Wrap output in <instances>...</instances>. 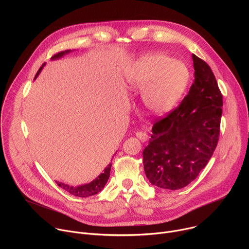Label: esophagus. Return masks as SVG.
<instances>
[{
	"label": "esophagus",
	"mask_w": 249,
	"mask_h": 249,
	"mask_svg": "<svg viewBox=\"0 0 249 249\" xmlns=\"http://www.w3.org/2000/svg\"><path fill=\"white\" fill-rule=\"evenodd\" d=\"M136 137H137L139 140H141L142 142H146V141L149 140L148 134H147L146 132H143V131L137 132V133H136Z\"/></svg>",
	"instance_id": "obj_1"
}]
</instances>
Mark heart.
Segmentation results:
<instances>
[{
    "label": "heart",
    "instance_id": "obj_1",
    "mask_svg": "<svg viewBox=\"0 0 249 249\" xmlns=\"http://www.w3.org/2000/svg\"><path fill=\"white\" fill-rule=\"evenodd\" d=\"M190 80V71L181 61L155 54L141 58L128 74L132 89L143 91L142 101L154 114H164L174 108Z\"/></svg>",
    "mask_w": 249,
    "mask_h": 249
}]
</instances>
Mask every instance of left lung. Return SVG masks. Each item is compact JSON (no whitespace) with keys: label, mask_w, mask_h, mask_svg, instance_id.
Segmentation results:
<instances>
[{"label":"left lung","mask_w":249,"mask_h":249,"mask_svg":"<svg viewBox=\"0 0 249 249\" xmlns=\"http://www.w3.org/2000/svg\"><path fill=\"white\" fill-rule=\"evenodd\" d=\"M194 82L180 104L155 122L143 151L146 176L153 185L177 190L207 165L218 145L223 94L210 66L192 55Z\"/></svg>","instance_id":"1"}]
</instances>
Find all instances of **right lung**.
<instances>
[{"instance_id":"obj_1","label":"right lung","mask_w":249,"mask_h":249,"mask_svg":"<svg viewBox=\"0 0 249 249\" xmlns=\"http://www.w3.org/2000/svg\"><path fill=\"white\" fill-rule=\"evenodd\" d=\"M70 52L69 50L67 51H61L57 54H54L51 59H58L60 57H62L64 54ZM44 65V64H43ZM43 65L39 68L38 72L36 73V75H35V78H36L38 76V74L40 73V71L43 67ZM110 169H111V163H109L107 165V167H106L104 169V171L98 176L96 177V179H94L93 181H91L90 183L89 184H85V185H82V186H78V187H73V186H70V185H67L65 183H61V182H57V185L59 187H61L62 189L66 190L67 192H69L71 195L73 196H77V197H82V198H86V197H89V196H92V195H95L97 194L98 192H100L103 187L105 186L106 182H107L108 178H109V175H110Z\"/></svg>"}]
</instances>
